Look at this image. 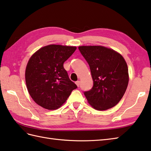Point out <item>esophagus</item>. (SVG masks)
I'll use <instances>...</instances> for the list:
<instances>
[{"mask_svg": "<svg viewBox=\"0 0 151 151\" xmlns=\"http://www.w3.org/2000/svg\"><path fill=\"white\" fill-rule=\"evenodd\" d=\"M76 85L78 86V87H79V84H80V81H76Z\"/></svg>", "mask_w": 151, "mask_h": 151, "instance_id": "1", "label": "esophagus"}]
</instances>
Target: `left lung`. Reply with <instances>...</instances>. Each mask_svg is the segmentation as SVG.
Wrapping results in <instances>:
<instances>
[{
  "label": "left lung",
  "mask_w": 151,
  "mask_h": 151,
  "mask_svg": "<svg viewBox=\"0 0 151 151\" xmlns=\"http://www.w3.org/2000/svg\"><path fill=\"white\" fill-rule=\"evenodd\" d=\"M79 50L90 66L94 81L91 90L84 93L88 104L99 111L115 106L124 96L129 81L124 57L101 45L79 46Z\"/></svg>",
  "instance_id": "obj_1"
}]
</instances>
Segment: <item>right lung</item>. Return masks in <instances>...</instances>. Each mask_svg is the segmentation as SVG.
<instances>
[{"label":"right lung","mask_w":151,"mask_h":151,"mask_svg":"<svg viewBox=\"0 0 151 151\" xmlns=\"http://www.w3.org/2000/svg\"><path fill=\"white\" fill-rule=\"evenodd\" d=\"M76 48L51 44L39 49L29 58L25 69L26 85L30 96L40 106L49 110L59 108L78 87L63 66Z\"/></svg>","instance_id":"1"}]
</instances>
